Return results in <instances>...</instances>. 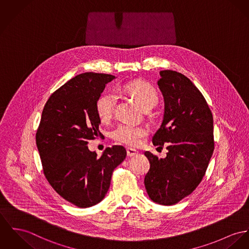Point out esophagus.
<instances>
[{
	"mask_svg": "<svg viewBox=\"0 0 249 249\" xmlns=\"http://www.w3.org/2000/svg\"><path fill=\"white\" fill-rule=\"evenodd\" d=\"M137 153H138V152H137L136 150H134V149H132V148H128V149H127V155H128L129 157L134 156V155H136Z\"/></svg>",
	"mask_w": 249,
	"mask_h": 249,
	"instance_id": "34e87169",
	"label": "esophagus"
}]
</instances>
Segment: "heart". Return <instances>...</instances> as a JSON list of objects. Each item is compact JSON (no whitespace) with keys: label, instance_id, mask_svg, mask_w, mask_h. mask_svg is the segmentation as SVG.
I'll list each match as a JSON object with an SVG mask.
<instances>
[{"label":"heart","instance_id":"obj_1","mask_svg":"<svg viewBox=\"0 0 249 249\" xmlns=\"http://www.w3.org/2000/svg\"><path fill=\"white\" fill-rule=\"evenodd\" d=\"M122 90L134 96L140 107L144 110L153 107L158 101L157 93L153 87L142 81H134L125 85ZM116 96L115 93H104L98 97L96 101V112L102 121H108L114 113ZM148 134V131L143 126H136L126 123L118 124L112 132L113 139L128 146H137L142 138Z\"/></svg>","mask_w":249,"mask_h":249}]
</instances>
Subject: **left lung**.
Instances as JSON below:
<instances>
[{"instance_id":"obj_1","label":"left lung","mask_w":249,"mask_h":249,"mask_svg":"<svg viewBox=\"0 0 249 249\" xmlns=\"http://www.w3.org/2000/svg\"><path fill=\"white\" fill-rule=\"evenodd\" d=\"M157 81L164 97V116L153 143L167 146V156L145 155L150 170L144 184L153 202L172 206L190 195L201 183L214 151L213 116L191 79L172 70L160 71Z\"/></svg>"}]
</instances>
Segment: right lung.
<instances>
[{
    "mask_svg": "<svg viewBox=\"0 0 249 249\" xmlns=\"http://www.w3.org/2000/svg\"><path fill=\"white\" fill-rule=\"evenodd\" d=\"M114 78L93 72L77 75L50 96L41 114L36 143L43 173L57 194L78 208L103 200L114 170L127 155L118 145L101 156L87 146L102 136L96 101Z\"/></svg>",
    "mask_w": 249,
    "mask_h": 249,
    "instance_id": "obj_1",
    "label": "right lung"
}]
</instances>
